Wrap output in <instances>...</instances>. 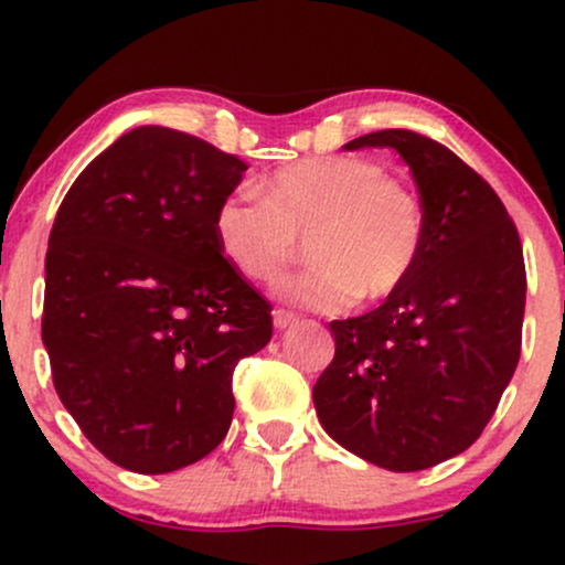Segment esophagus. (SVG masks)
Returning a JSON list of instances; mask_svg holds the SVG:
<instances>
[{
	"label": "esophagus",
	"mask_w": 565,
	"mask_h": 565,
	"mask_svg": "<svg viewBox=\"0 0 565 565\" xmlns=\"http://www.w3.org/2000/svg\"><path fill=\"white\" fill-rule=\"evenodd\" d=\"M297 321H300V319H297L295 313H287V310H276V313H274V327L278 329V332H284V329L295 327Z\"/></svg>",
	"instance_id": "34e87169"
}]
</instances>
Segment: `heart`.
<instances>
[{
  "instance_id": "obj_1",
  "label": "heart",
  "mask_w": 565,
  "mask_h": 565,
  "mask_svg": "<svg viewBox=\"0 0 565 565\" xmlns=\"http://www.w3.org/2000/svg\"><path fill=\"white\" fill-rule=\"evenodd\" d=\"M260 199L225 196L215 238L238 274L274 284L308 244L313 268L284 284L305 308L337 313L361 300H391L425 252L423 199L380 164L359 157H319L281 167L260 183Z\"/></svg>"
}]
</instances>
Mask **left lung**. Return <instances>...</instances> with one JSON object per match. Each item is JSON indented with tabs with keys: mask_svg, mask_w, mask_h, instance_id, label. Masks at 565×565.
<instances>
[{
	"mask_svg": "<svg viewBox=\"0 0 565 565\" xmlns=\"http://www.w3.org/2000/svg\"><path fill=\"white\" fill-rule=\"evenodd\" d=\"M395 148L427 217L398 295L332 321L334 361L313 387L323 430L393 472L427 470L483 433L521 359L526 268L504 204L457 153L408 129L345 142Z\"/></svg>",
	"mask_w": 565,
	"mask_h": 565,
	"instance_id": "obj_1",
	"label": "left lung"
}]
</instances>
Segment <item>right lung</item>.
I'll list each match as a JSON object with an SVG mask.
<instances>
[{
  "label": "right lung",
  "mask_w": 565,
  "mask_h": 565,
  "mask_svg": "<svg viewBox=\"0 0 565 565\" xmlns=\"http://www.w3.org/2000/svg\"><path fill=\"white\" fill-rule=\"evenodd\" d=\"M246 164L170 127H135L68 188L44 260L55 391L119 468L172 472L233 419V369L270 342V305L220 252L217 204Z\"/></svg>",
  "instance_id": "right-lung-1"
}]
</instances>
